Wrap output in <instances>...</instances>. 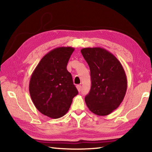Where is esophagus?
I'll list each match as a JSON object with an SVG mask.
<instances>
[{"label":"esophagus","mask_w":152,"mask_h":152,"mask_svg":"<svg viewBox=\"0 0 152 152\" xmlns=\"http://www.w3.org/2000/svg\"><path fill=\"white\" fill-rule=\"evenodd\" d=\"M76 88H77V89H78V91L79 92L81 91V89H82V86H80V85H77L76 86Z\"/></svg>","instance_id":"34e87169"}]
</instances>
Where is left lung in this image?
<instances>
[{"label":"left lung","mask_w":152,"mask_h":152,"mask_svg":"<svg viewBox=\"0 0 152 152\" xmlns=\"http://www.w3.org/2000/svg\"><path fill=\"white\" fill-rule=\"evenodd\" d=\"M81 53L91 72V87L85 101L89 110L106 115L120 105L127 88V80L121 63L102 48H86Z\"/></svg>","instance_id":"obj_1"}]
</instances>
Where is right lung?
Listing matches in <instances>:
<instances>
[{
	"label": "right lung",
	"instance_id": "add662e5",
	"mask_svg": "<svg viewBox=\"0 0 152 152\" xmlns=\"http://www.w3.org/2000/svg\"><path fill=\"white\" fill-rule=\"evenodd\" d=\"M74 51L72 47H59L42 58L32 74L29 93L35 107L52 119L66 114L78 91L66 66Z\"/></svg>",
	"mask_w": 152,
	"mask_h": 152
}]
</instances>
